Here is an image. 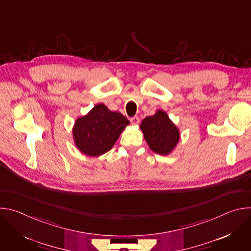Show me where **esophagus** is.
Returning a JSON list of instances; mask_svg holds the SVG:
<instances>
[{
    "instance_id": "obj_1",
    "label": "esophagus",
    "mask_w": 251,
    "mask_h": 251,
    "mask_svg": "<svg viewBox=\"0 0 251 251\" xmlns=\"http://www.w3.org/2000/svg\"><path fill=\"white\" fill-rule=\"evenodd\" d=\"M130 122H131L133 125H138L139 122H140V119H139L138 116H134V117H132V118L130 119Z\"/></svg>"
}]
</instances>
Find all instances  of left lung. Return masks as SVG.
I'll return each instance as SVG.
<instances>
[{
  "mask_svg": "<svg viewBox=\"0 0 251 251\" xmlns=\"http://www.w3.org/2000/svg\"><path fill=\"white\" fill-rule=\"evenodd\" d=\"M140 128L150 149L159 155H169L180 140V131L163 110L146 117Z\"/></svg>",
  "mask_w": 251,
  "mask_h": 251,
  "instance_id": "left-lung-1",
  "label": "left lung"
}]
</instances>
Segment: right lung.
Here are the masks:
<instances>
[{
  "instance_id": "add662e5",
  "label": "right lung",
  "mask_w": 251,
  "mask_h": 251,
  "mask_svg": "<svg viewBox=\"0 0 251 251\" xmlns=\"http://www.w3.org/2000/svg\"><path fill=\"white\" fill-rule=\"evenodd\" d=\"M129 120L119 112L110 111L99 103L76 119L73 133L78 150L90 157H98L111 150Z\"/></svg>"
}]
</instances>
